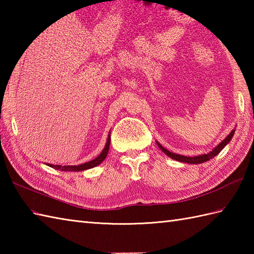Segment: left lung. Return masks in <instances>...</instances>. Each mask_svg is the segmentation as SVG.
I'll list each match as a JSON object with an SVG mask.
<instances>
[{
  "label": "left lung",
  "mask_w": 254,
  "mask_h": 254,
  "mask_svg": "<svg viewBox=\"0 0 254 254\" xmlns=\"http://www.w3.org/2000/svg\"><path fill=\"white\" fill-rule=\"evenodd\" d=\"M234 134H235V130L231 131V132L229 133V135H228L227 137H226L223 142H220V143L217 145V146L212 150V152H209V153H207V154L194 156V157H189V156H183V155L171 153V152H169L168 149H166L165 147L161 146V145H160L158 142H156V143H157L158 147H159L161 150H163V152H164L167 156H169V157L172 158V159L178 160V161H181V163H187V164H202V163H205V161H207V160H209V159L214 158L215 156L218 155L220 152H222L223 148L230 142V139L233 138Z\"/></svg>",
  "instance_id": "left-lung-1"
}]
</instances>
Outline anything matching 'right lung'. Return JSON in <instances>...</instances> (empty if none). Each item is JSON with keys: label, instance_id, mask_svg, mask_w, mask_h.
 I'll return each instance as SVG.
<instances>
[{"label": "right lung", "instance_id": "obj_1", "mask_svg": "<svg viewBox=\"0 0 254 254\" xmlns=\"http://www.w3.org/2000/svg\"><path fill=\"white\" fill-rule=\"evenodd\" d=\"M109 146H110V132H109V135H108L105 148L102 149V152L98 156H97L95 159L88 161V163L78 165V166H61V165H52V164H48V166H50L51 168H55L57 170H61V171H83V170L94 168V167L98 166L99 164H101L102 161L105 160V158L108 155V152H109Z\"/></svg>", "mask_w": 254, "mask_h": 254}]
</instances>
